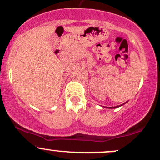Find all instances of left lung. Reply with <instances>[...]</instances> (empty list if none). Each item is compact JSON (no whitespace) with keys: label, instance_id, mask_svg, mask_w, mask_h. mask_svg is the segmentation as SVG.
Segmentation results:
<instances>
[{"label":"left lung","instance_id":"1","mask_svg":"<svg viewBox=\"0 0 160 160\" xmlns=\"http://www.w3.org/2000/svg\"><path fill=\"white\" fill-rule=\"evenodd\" d=\"M117 107H119V106H117ZM117 107H111V108H117Z\"/></svg>","mask_w":160,"mask_h":160}]
</instances>
